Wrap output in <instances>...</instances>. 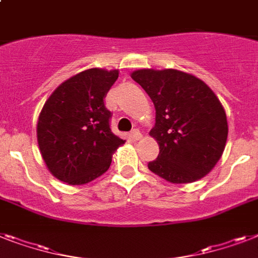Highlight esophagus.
Segmentation results:
<instances>
[{
  "mask_svg": "<svg viewBox=\"0 0 258 258\" xmlns=\"http://www.w3.org/2000/svg\"><path fill=\"white\" fill-rule=\"evenodd\" d=\"M130 136L133 138L134 140H140L142 139V134H140L139 130H133L131 133H130Z\"/></svg>",
  "mask_w": 258,
  "mask_h": 258,
  "instance_id": "1",
  "label": "esophagus"
}]
</instances>
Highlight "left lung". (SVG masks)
Segmentation results:
<instances>
[{
	"label": "left lung",
	"mask_w": 258,
	"mask_h": 258,
	"mask_svg": "<svg viewBox=\"0 0 258 258\" xmlns=\"http://www.w3.org/2000/svg\"><path fill=\"white\" fill-rule=\"evenodd\" d=\"M156 110L150 135L159 144L150 171L173 184L194 183L219 162L228 138L223 104L195 75L175 70L140 69L131 73Z\"/></svg>",
	"instance_id": "obj_1"
}]
</instances>
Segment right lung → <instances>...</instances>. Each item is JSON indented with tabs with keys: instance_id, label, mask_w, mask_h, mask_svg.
Returning a JSON list of instances; mask_svg holds the SVG:
<instances>
[{
	"instance_id": "obj_1",
	"label": "right lung",
	"mask_w": 258,
	"mask_h": 258,
	"mask_svg": "<svg viewBox=\"0 0 258 258\" xmlns=\"http://www.w3.org/2000/svg\"><path fill=\"white\" fill-rule=\"evenodd\" d=\"M118 70L89 69L60 83L46 100L37 140L53 176L82 185L103 175L124 140L110 128L104 96L118 79Z\"/></svg>"
}]
</instances>
